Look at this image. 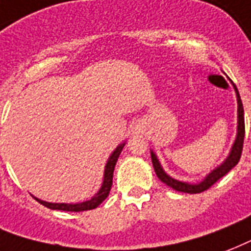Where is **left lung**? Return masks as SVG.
I'll use <instances>...</instances> for the list:
<instances>
[{
    "label": "left lung",
    "mask_w": 251,
    "mask_h": 251,
    "mask_svg": "<svg viewBox=\"0 0 251 251\" xmlns=\"http://www.w3.org/2000/svg\"><path fill=\"white\" fill-rule=\"evenodd\" d=\"M234 86V85H233ZM236 89L237 94V102H238V127H237V137L236 141L233 144L232 151H230V154L226 160L224 161V164H221L219 168H216L212 173H209L208 176H205V179L203 182H200L198 184H191L186 183V182H179V180L173 179L166 174V173L162 170L160 162L157 160V157L154 153H151L152 156V164L153 168H154V172H156L158 179L162 182V183L168 184L169 187L174 188L176 191L179 192H187V194H199V192H203L205 190H208L212 184H215L217 180L223 178L225 174H228L230 170H232L241 158V153H242V148H244V137H245V118H244V106H242V100H241L240 93Z\"/></svg>",
    "instance_id": "8db88e82"
}]
</instances>
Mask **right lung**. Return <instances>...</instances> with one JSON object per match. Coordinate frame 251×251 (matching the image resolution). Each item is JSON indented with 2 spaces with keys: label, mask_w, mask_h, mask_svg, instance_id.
<instances>
[{
  "label": "right lung",
  "mask_w": 251,
  "mask_h": 251,
  "mask_svg": "<svg viewBox=\"0 0 251 251\" xmlns=\"http://www.w3.org/2000/svg\"><path fill=\"white\" fill-rule=\"evenodd\" d=\"M124 144L119 145L116 148L114 153H112L110 158H108L107 164H106V169H104V176H103V183H102V187L98 191V194L93 198V199L87 200V201H83V203H78V204H64V203H47V201H43V200L38 199V198H34L43 204L47 208L51 209H59V211H69V212H81V211H89V209L97 208L102 201H103L108 196V192L111 190L112 186V176H114V169H115L116 161L119 158L120 153H122V149H123Z\"/></svg>",
  "instance_id": "1"
}]
</instances>
